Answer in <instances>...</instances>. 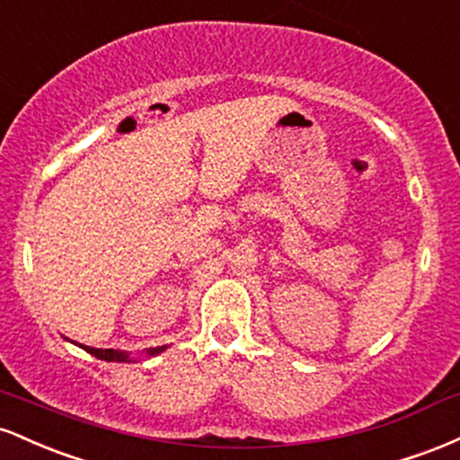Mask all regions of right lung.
Here are the masks:
<instances>
[{
    "instance_id": "obj_1",
    "label": "right lung",
    "mask_w": 460,
    "mask_h": 460,
    "mask_svg": "<svg viewBox=\"0 0 460 460\" xmlns=\"http://www.w3.org/2000/svg\"><path fill=\"white\" fill-rule=\"evenodd\" d=\"M79 348H84L86 352H91L93 357L102 358V361H129V355L128 352H120V350H112V348H91V346H82L79 344ZM166 350V346H157V348H149L146 350V355L153 357V355H160V352Z\"/></svg>"
}]
</instances>
